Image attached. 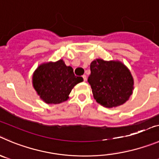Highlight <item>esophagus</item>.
<instances>
[{"label": "esophagus", "mask_w": 159, "mask_h": 159, "mask_svg": "<svg viewBox=\"0 0 159 159\" xmlns=\"http://www.w3.org/2000/svg\"><path fill=\"white\" fill-rule=\"evenodd\" d=\"M82 78H83V80H84V81H86V80H87L86 75H82Z\"/></svg>", "instance_id": "obj_1"}]
</instances>
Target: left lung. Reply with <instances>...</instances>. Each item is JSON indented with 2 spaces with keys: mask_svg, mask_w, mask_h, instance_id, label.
<instances>
[{
  "mask_svg": "<svg viewBox=\"0 0 159 159\" xmlns=\"http://www.w3.org/2000/svg\"><path fill=\"white\" fill-rule=\"evenodd\" d=\"M90 70L88 81L98 103L111 108L129 100L133 93V78L121 62L98 59L92 62Z\"/></svg>",
  "mask_w": 159,
  "mask_h": 159,
  "instance_id": "left-lung-1",
  "label": "left lung"
}]
</instances>
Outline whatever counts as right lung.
Instances as JSON below:
<instances>
[{"instance_id": "right-lung-1", "label": "right lung", "mask_w": 159, "mask_h": 159, "mask_svg": "<svg viewBox=\"0 0 159 159\" xmlns=\"http://www.w3.org/2000/svg\"><path fill=\"white\" fill-rule=\"evenodd\" d=\"M81 77L75 76L71 66L60 59L56 63L41 64L33 76V85L41 100L49 104L66 101L75 84L81 82Z\"/></svg>"}]
</instances>
